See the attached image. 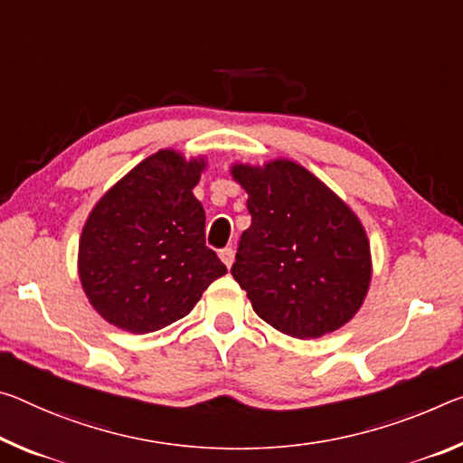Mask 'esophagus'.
Returning <instances> with one entry per match:
<instances>
[{"label":"esophagus","instance_id":"1","mask_svg":"<svg viewBox=\"0 0 463 463\" xmlns=\"http://www.w3.org/2000/svg\"><path fill=\"white\" fill-rule=\"evenodd\" d=\"M220 260H222L224 263H226V268H231L232 266V261H234V249L232 247H224V249H220Z\"/></svg>","mask_w":463,"mask_h":463}]
</instances>
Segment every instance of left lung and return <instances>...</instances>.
<instances>
[{
  "label": "left lung",
  "mask_w": 463,
  "mask_h": 463,
  "mask_svg": "<svg viewBox=\"0 0 463 463\" xmlns=\"http://www.w3.org/2000/svg\"><path fill=\"white\" fill-rule=\"evenodd\" d=\"M251 226L231 274L278 332L321 337L354 317L371 282L369 239L346 203L292 160L234 165Z\"/></svg>",
  "instance_id": "left-lung-1"
}]
</instances>
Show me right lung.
<instances>
[{
	"mask_svg": "<svg viewBox=\"0 0 463 463\" xmlns=\"http://www.w3.org/2000/svg\"><path fill=\"white\" fill-rule=\"evenodd\" d=\"M203 158L160 150L109 189L80 237L78 271L109 324L148 334L185 317L226 274L205 245V212L194 187Z\"/></svg>",
	"mask_w": 463,
	"mask_h": 463,
	"instance_id": "right-lung-1",
	"label": "right lung"
}]
</instances>
